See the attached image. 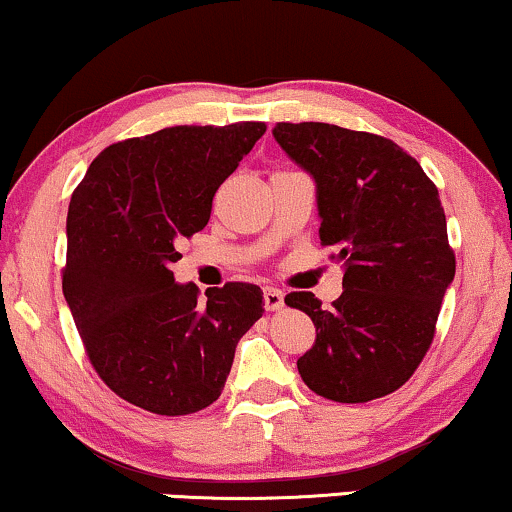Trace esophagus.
Returning <instances> with one entry per match:
<instances>
[{
	"instance_id": "34e87169",
	"label": "esophagus",
	"mask_w": 512,
	"mask_h": 512,
	"mask_svg": "<svg viewBox=\"0 0 512 512\" xmlns=\"http://www.w3.org/2000/svg\"><path fill=\"white\" fill-rule=\"evenodd\" d=\"M263 304H266V311H280L285 306V294L275 287H266L263 289Z\"/></svg>"
}]
</instances>
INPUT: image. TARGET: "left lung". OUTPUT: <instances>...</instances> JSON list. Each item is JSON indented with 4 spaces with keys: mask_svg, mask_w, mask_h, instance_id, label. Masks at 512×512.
Masks as SVG:
<instances>
[{
    "mask_svg": "<svg viewBox=\"0 0 512 512\" xmlns=\"http://www.w3.org/2000/svg\"><path fill=\"white\" fill-rule=\"evenodd\" d=\"M275 142L315 182L320 244L344 263L330 311L311 292L287 306L313 320L296 361L315 394L365 403L396 391L430 349L456 275L439 192L399 144L330 123H277Z\"/></svg>",
    "mask_w": 512,
    "mask_h": 512,
    "instance_id": "1",
    "label": "left lung"
}]
</instances>
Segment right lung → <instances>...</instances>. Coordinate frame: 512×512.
Listing matches in <instances>:
<instances>
[{
    "mask_svg": "<svg viewBox=\"0 0 512 512\" xmlns=\"http://www.w3.org/2000/svg\"><path fill=\"white\" fill-rule=\"evenodd\" d=\"M263 132L175 125L111 144L73 192L63 296L94 370L128 403L156 415L211 406L263 315L261 287L227 282L201 301L170 270L175 244L204 230L218 187Z\"/></svg>",
    "mask_w": 512,
    "mask_h": 512,
    "instance_id": "add662e5",
    "label": "right lung"
}]
</instances>
